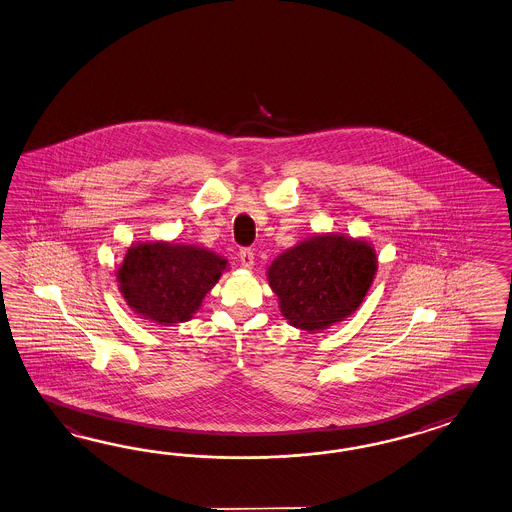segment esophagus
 <instances>
[{
  "label": "esophagus",
  "mask_w": 512,
  "mask_h": 512,
  "mask_svg": "<svg viewBox=\"0 0 512 512\" xmlns=\"http://www.w3.org/2000/svg\"><path fill=\"white\" fill-rule=\"evenodd\" d=\"M239 260H241L243 267L250 269L254 265V252H252V249L239 250Z\"/></svg>",
  "instance_id": "obj_1"
}]
</instances>
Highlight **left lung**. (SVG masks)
<instances>
[{"label": "left lung", "mask_w": 512, "mask_h": 512, "mask_svg": "<svg viewBox=\"0 0 512 512\" xmlns=\"http://www.w3.org/2000/svg\"><path fill=\"white\" fill-rule=\"evenodd\" d=\"M375 271L377 256L367 243L332 234L286 250L267 276L289 325L315 332L353 314Z\"/></svg>", "instance_id": "left-lung-1"}]
</instances>
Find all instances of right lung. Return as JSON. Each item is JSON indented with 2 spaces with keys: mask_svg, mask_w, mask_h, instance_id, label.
<instances>
[{
  "mask_svg": "<svg viewBox=\"0 0 512 512\" xmlns=\"http://www.w3.org/2000/svg\"><path fill=\"white\" fill-rule=\"evenodd\" d=\"M224 269L210 250L158 241L128 250L118 282L133 312L169 327L191 319Z\"/></svg>",
  "mask_w": 512,
  "mask_h": 512,
  "instance_id": "1",
  "label": "right lung"
}]
</instances>
